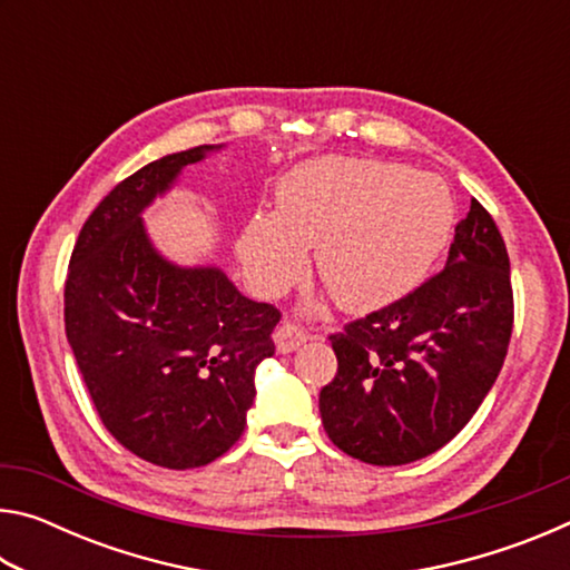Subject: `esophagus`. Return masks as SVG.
<instances>
[{
    "label": "esophagus",
    "mask_w": 570,
    "mask_h": 570,
    "mask_svg": "<svg viewBox=\"0 0 570 570\" xmlns=\"http://www.w3.org/2000/svg\"><path fill=\"white\" fill-rule=\"evenodd\" d=\"M308 340V334L302 330V326L294 324V322H284L278 330L274 332V342H276V350L282 354H288L302 346Z\"/></svg>",
    "instance_id": "34e87169"
}]
</instances>
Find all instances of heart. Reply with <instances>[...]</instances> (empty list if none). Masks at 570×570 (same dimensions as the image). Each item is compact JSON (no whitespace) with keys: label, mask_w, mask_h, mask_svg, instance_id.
Masks as SVG:
<instances>
[{"label":"heart","mask_w":570,"mask_h":570,"mask_svg":"<svg viewBox=\"0 0 570 570\" xmlns=\"http://www.w3.org/2000/svg\"><path fill=\"white\" fill-rule=\"evenodd\" d=\"M276 204V214L250 216L240 230L248 284L266 298L286 294L306 274V248H316V274L352 314L412 294L458 218L450 186L432 173L342 156L294 168L278 183Z\"/></svg>","instance_id":"obj_1"}]
</instances>
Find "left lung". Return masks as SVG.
Returning <instances> with one entry per match:
<instances>
[{"label":"left lung","mask_w":570,"mask_h":570,"mask_svg":"<svg viewBox=\"0 0 570 570\" xmlns=\"http://www.w3.org/2000/svg\"><path fill=\"white\" fill-rule=\"evenodd\" d=\"M510 332L505 240L472 198L440 274L330 336L340 366L320 394L326 435L370 465L432 455L495 384Z\"/></svg>","instance_id":"left-lung-1"}]
</instances>
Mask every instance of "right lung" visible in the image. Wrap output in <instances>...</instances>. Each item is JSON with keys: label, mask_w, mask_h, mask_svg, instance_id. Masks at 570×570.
<instances>
[{"label": "right lung", "mask_w": 570, "mask_h": 570, "mask_svg": "<svg viewBox=\"0 0 570 570\" xmlns=\"http://www.w3.org/2000/svg\"><path fill=\"white\" fill-rule=\"evenodd\" d=\"M216 148L173 153L118 183L85 220L65 282L67 342L105 430L170 470L234 448L282 320L220 268L170 264L142 226L156 196Z\"/></svg>", "instance_id": "add662e5"}]
</instances>
